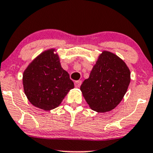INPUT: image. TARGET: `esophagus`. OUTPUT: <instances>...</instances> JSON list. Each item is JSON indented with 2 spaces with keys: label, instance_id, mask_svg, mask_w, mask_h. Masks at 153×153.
Masks as SVG:
<instances>
[{
  "label": "esophagus",
  "instance_id": "1",
  "mask_svg": "<svg viewBox=\"0 0 153 153\" xmlns=\"http://www.w3.org/2000/svg\"><path fill=\"white\" fill-rule=\"evenodd\" d=\"M81 84H82L81 80H78V81L75 82L74 85H75V87H76V88H79L80 85H81Z\"/></svg>",
  "mask_w": 153,
  "mask_h": 153
}]
</instances>
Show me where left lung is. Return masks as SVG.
Masks as SVG:
<instances>
[{
  "label": "left lung",
  "instance_id": "1",
  "mask_svg": "<svg viewBox=\"0 0 153 153\" xmlns=\"http://www.w3.org/2000/svg\"><path fill=\"white\" fill-rule=\"evenodd\" d=\"M130 82L131 73L125 62L114 54L103 51L80 90L92 109L106 112L120 103Z\"/></svg>",
  "mask_w": 153,
  "mask_h": 153
}]
</instances>
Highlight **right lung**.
Instances as JSON below:
<instances>
[{
	"mask_svg": "<svg viewBox=\"0 0 153 153\" xmlns=\"http://www.w3.org/2000/svg\"><path fill=\"white\" fill-rule=\"evenodd\" d=\"M55 50L44 51L25 70L24 91L36 107L46 111L57 107L74 85L69 74L60 65Z\"/></svg>",
	"mask_w": 153,
	"mask_h": 153,
	"instance_id": "right-lung-1",
	"label": "right lung"
}]
</instances>
